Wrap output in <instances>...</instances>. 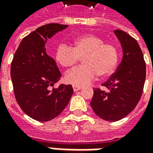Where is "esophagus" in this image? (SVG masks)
Listing matches in <instances>:
<instances>
[{
    "label": "esophagus",
    "instance_id": "1",
    "mask_svg": "<svg viewBox=\"0 0 153 153\" xmlns=\"http://www.w3.org/2000/svg\"><path fill=\"white\" fill-rule=\"evenodd\" d=\"M81 88H81L80 86H75V85H74V86H73V89H74V92H77V91H79V90H80Z\"/></svg>",
    "mask_w": 153,
    "mask_h": 153
}]
</instances>
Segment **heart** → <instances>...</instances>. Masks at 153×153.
Wrapping results in <instances>:
<instances>
[{
    "mask_svg": "<svg viewBox=\"0 0 153 153\" xmlns=\"http://www.w3.org/2000/svg\"><path fill=\"white\" fill-rule=\"evenodd\" d=\"M80 58L83 65L69 71L65 76L66 83L75 86L92 83L97 75L101 78L111 75L118 64V50L99 36L88 33L75 38L73 47L60 44L55 52V60L64 68H72Z\"/></svg>",
    "mask_w": 153,
    "mask_h": 153,
    "instance_id": "1",
    "label": "heart"
}]
</instances>
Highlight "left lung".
Masks as SVG:
<instances>
[{"label": "left lung", "mask_w": 153, "mask_h": 153, "mask_svg": "<svg viewBox=\"0 0 153 153\" xmlns=\"http://www.w3.org/2000/svg\"><path fill=\"white\" fill-rule=\"evenodd\" d=\"M115 34L120 42L123 59L117 70L100 88H94L90 105L97 116L117 121L128 115L139 102L146 78V63L137 41L121 30Z\"/></svg>", "instance_id": "8db88e82"}]
</instances>
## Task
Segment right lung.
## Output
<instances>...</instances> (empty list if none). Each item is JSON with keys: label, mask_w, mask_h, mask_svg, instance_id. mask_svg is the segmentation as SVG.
I'll return each instance as SVG.
<instances>
[{"label": "right lung", "mask_w": 153, "mask_h": 153, "mask_svg": "<svg viewBox=\"0 0 153 153\" xmlns=\"http://www.w3.org/2000/svg\"><path fill=\"white\" fill-rule=\"evenodd\" d=\"M68 25L48 24L23 38L15 51L10 76L15 99L22 111L38 121H49L62 112L74 93L71 85L60 84L50 90L61 74L45 44Z\"/></svg>", "instance_id": "right-lung-1"}]
</instances>
